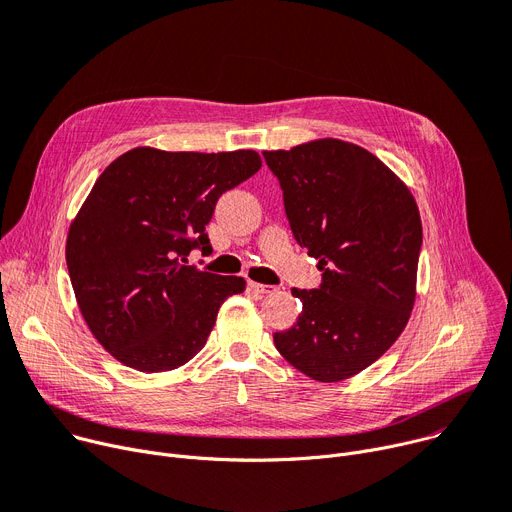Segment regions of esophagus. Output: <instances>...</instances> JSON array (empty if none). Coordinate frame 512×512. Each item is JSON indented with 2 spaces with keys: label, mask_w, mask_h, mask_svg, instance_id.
I'll use <instances>...</instances> for the list:
<instances>
[{
  "label": "esophagus",
  "mask_w": 512,
  "mask_h": 512,
  "mask_svg": "<svg viewBox=\"0 0 512 512\" xmlns=\"http://www.w3.org/2000/svg\"><path fill=\"white\" fill-rule=\"evenodd\" d=\"M249 288L257 294H274L276 292V286H267V284H257L253 280H249Z\"/></svg>",
  "instance_id": "esophagus-1"
}]
</instances>
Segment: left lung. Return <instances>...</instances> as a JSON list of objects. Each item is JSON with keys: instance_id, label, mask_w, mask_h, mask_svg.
Returning <instances> with one entry per match:
<instances>
[{"instance_id": "1", "label": "left lung", "mask_w": 512, "mask_h": 512, "mask_svg": "<svg viewBox=\"0 0 512 512\" xmlns=\"http://www.w3.org/2000/svg\"><path fill=\"white\" fill-rule=\"evenodd\" d=\"M263 156L298 245L323 271L319 288L292 290L302 309L274 344L306 377L339 383L379 360L410 321L422 247L416 199L350 142L323 138Z\"/></svg>"}]
</instances>
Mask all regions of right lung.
<instances>
[{
  "label": "right lung",
  "mask_w": 512,
  "mask_h": 512,
  "mask_svg": "<svg viewBox=\"0 0 512 512\" xmlns=\"http://www.w3.org/2000/svg\"><path fill=\"white\" fill-rule=\"evenodd\" d=\"M261 168L255 150L133 148L96 179L70 224L65 259L80 313L121 364L166 372L208 342L222 302L247 282L189 265L210 253L218 197Z\"/></svg>",
  "instance_id": "right-lung-1"
}]
</instances>
